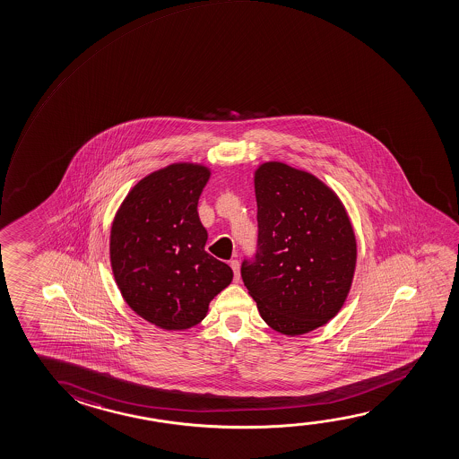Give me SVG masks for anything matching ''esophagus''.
Returning <instances> with one entry per match:
<instances>
[{
    "mask_svg": "<svg viewBox=\"0 0 459 459\" xmlns=\"http://www.w3.org/2000/svg\"><path fill=\"white\" fill-rule=\"evenodd\" d=\"M230 266L233 270V281L238 282L239 281V262L238 260H230Z\"/></svg>",
    "mask_w": 459,
    "mask_h": 459,
    "instance_id": "1",
    "label": "esophagus"
}]
</instances>
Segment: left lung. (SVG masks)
Listing matches in <instances>:
<instances>
[{"label":"left lung","instance_id":"1","mask_svg":"<svg viewBox=\"0 0 459 459\" xmlns=\"http://www.w3.org/2000/svg\"><path fill=\"white\" fill-rule=\"evenodd\" d=\"M259 251L241 278L274 332L299 336L341 311L352 287L357 238L338 194L313 173L280 162L254 170Z\"/></svg>","mask_w":459,"mask_h":459}]
</instances>
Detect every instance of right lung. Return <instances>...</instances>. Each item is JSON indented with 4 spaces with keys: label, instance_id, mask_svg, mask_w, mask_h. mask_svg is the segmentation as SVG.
I'll use <instances>...</instances> for the list:
<instances>
[{
    "label": "right lung",
    "instance_id": "1",
    "mask_svg": "<svg viewBox=\"0 0 459 459\" xmlns=\"http://www.w3.org/2000/svg\"><path fill=\"white\" fill-rule=\"evenodd\" d=\"M212 169L173 162L127 193L110 227V265L121 297L158 328L185 332L233 280L230 266L206 253L197 212Z\"/></svg>",
    "mask_w": 459,
    "mask_h": 459
}]
</instances>
